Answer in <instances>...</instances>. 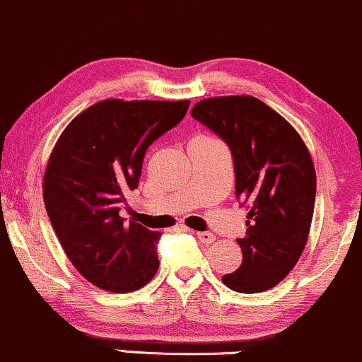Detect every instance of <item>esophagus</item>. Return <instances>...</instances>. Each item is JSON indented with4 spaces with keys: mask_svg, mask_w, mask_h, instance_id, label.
Listing matches in <instances>:
<instances>
[{
    "mask_svg": "<svg viewBox=\"0 0 362 362\" xmlns=\"http://www.w3.org/2000/svg\"><path fill=\"white\" fill-rule=\"evenodd\" d=\"M197 238L200 239V243H203V245H212V243L215 241V235L212 233H209V230L197 233Z\"/></svg>",
    "mask_w": 362,
    "mask_h": 362,
    "instance_id": "esophagus-1",
    "label": "esophagus"
}]
</instances>
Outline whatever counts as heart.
Wrapping results in <instances>:
<instances>
[{
	"label": "heart",
	"mask_w": 362,
	"mask_h": 362,
	"mask_svg": "<svg viewBox=\"0 0 362 362\" xmlns=\"http://www.w3.org/2000/svg\"><path fill=\"white\" fill-rule=\"evenodd\" d=\"M192 140H214L212 136H206V135H197V136H193Z\"/></svg>",
	"instance_id": "heart-1"
}]
</instances>
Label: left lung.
Wrapping results in <instances>:
<instances>
[{
    "label": "left lung",
    "instance_id": "1",
    "mask_svg": "<svg viewBox=\"0 0 362 362\" xmlns=\"http://www.w3.org/2000/svg\"><path fill=\"white\" fill-rule=\"evenodd\" d=\"M192 116L229 145L235 197L247 205L243 263L222 277L243 294L269 291L294 269L306 246L316 174L303 138L279 112L250 95L200 100Z\"/></svg>",
    "mask_w": 362,
    "mask_h": 362
}]
</instances>
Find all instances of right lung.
<instances>
[{
	"mask_svg": "<svg viewBox=\"0 0 362 362\" xmlns=\"http://www.w3.org/2000/svg\"><path fill=\"white\" fill-rule=\"evenodd\" d=\"M189 100L107 99L80 112L52 148L42 193L52 229L93 286L132 292L159 269L160 234L119 217L145 152L185 117Z\"/></svg>",
	"mask_w": 362,
	"mask_h": 362,
	"instance_id": "add662e5",
	"label": "right lung"
}]
</instances>
